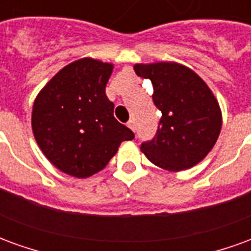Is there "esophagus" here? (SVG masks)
<instances>
[{
  "mask_svg": "<svg viewBox=\"0 0 251 251\" xmlns=\"http://www.w3.org/2000/svg\"><path fill=\"white\" fill-rule=\"evenodd\" d=\"M127 126H129V129H131L133 131H136V124H134V121L133 120L127 122Z\"/></svg>",
  "mask_w": 251,
  "mask_h": 251,
  "instance_id": "34e87169",
  "label": "esophagus"
}]
</instances>
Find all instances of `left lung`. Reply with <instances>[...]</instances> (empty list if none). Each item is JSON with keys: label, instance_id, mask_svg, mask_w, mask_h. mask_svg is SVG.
Masks as SVG:
<instances>
[{"label": "left lung", "instance_id": "obj_1", "mask_svg": "<svg viewBox=\"0 0 251 251\" xmlns=\"http://www.w3.org/2000/svg\"><path fill=\"white\" fill-rule=\"evenodd\" d=\"M138 76L153 84V102L161 120L141 152L160 168L179 172L208 154L222 129V111L210 87L188 67L174 62L134 64Z\"/></svg>", "mask_w": 251, "mask_h": 251}]
</instances>
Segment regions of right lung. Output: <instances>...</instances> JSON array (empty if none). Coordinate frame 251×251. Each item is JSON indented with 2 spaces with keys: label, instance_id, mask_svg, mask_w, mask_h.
I'll return each instance as SVG.
<instances>
[{
  "label": "right lung",
  "instance_id": "1",
  "mask_svg": "<svg viewBox=\"0 0 251 251\" xmlns=\"http://www.w3.org/2000/svg\"><path fill=\"white\" fill-rule=\"evenodd\" d=\"M113 64L83 57L62 68L36 97L32 130L50 161L84 179L107 165L134 133L114 118L106 95Z\"/></svg>",
  "mask_w": 251,
  "mask_h": 251
}]
</instances>
